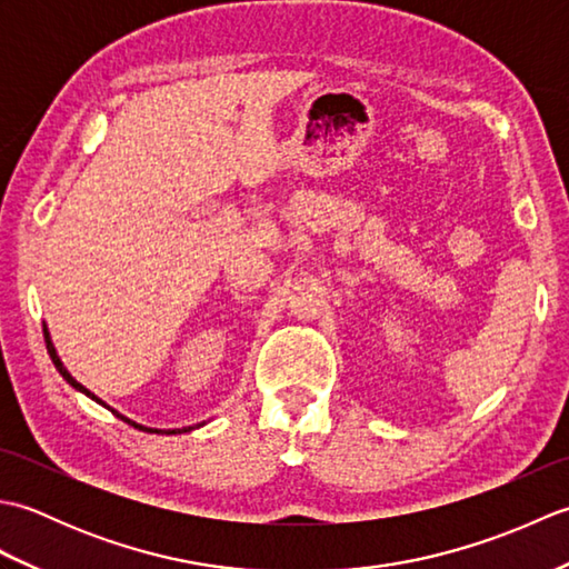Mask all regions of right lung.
I'll return each mask as SVG.
<instances>
[{
    "instance_id": "obj_1",
    "label": "right lung",
    "mask_w": 569,
    "mask_h": 569,
    "mask_svg": "<svg viewBox=\"0 0 569 569\" xmlns=\"http://www.w3.org/2000/svg\"><path fill=\"white\" fill-rule=\"evenodd\" d=\"M43 337H46V347H48V355H51V359H53V365H56V369L60 371V377H63L70 386H72V389H76V391H80V393H84V396H88V398H92V401L94 403H100V406H104L107 410H112V413L119 418V420H124V422H129V426L131 428H137V430H143V432H153V435H180V432H190V430H196V428H202L204 426V420L202 422H196V426H186V428H149V426H141V422H137V420H131V418H127L124 413H119V410L117 408H112V406H107L104 401H102V398L100 396H94L90 389H84V386L76 379V377H72V373L66 369V365H63V361H60V357H58V352H56V347H53V340H51V332H48V328H46V325H43Z\"/></svg>"
}]
</instances>
